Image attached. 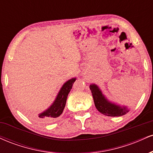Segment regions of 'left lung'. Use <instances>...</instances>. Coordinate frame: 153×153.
I'll return each instance as SVG.
<instances>
[{
	"mask_svg": "<svg viewBox=\"0 0 153 153\" xmlns=\"http://www.w3.org/2000/svg\"><path fill=\"white\" fill-rule=\"evenodd\" d=\"M89 87L94 98L95 106L102 114L108 117H121L129 111L127 106H121L109 101L96 84H91Z\"/></svg>",
	"mask_w": 153,
	"mask_h": 153,
	"instance_id": "1",
	"label": "left lung"
}]
</instances>
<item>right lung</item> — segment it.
<instances>
[{
  "instance_id": "add662e5",
  "label": "right lung",
  "mask_w": 153,
  "mask_h": 153,
  "mask_svg": "<svg viewBox=\"0 0 153 153\" xmlns=\"http://www.w3.org/2000/svg\"><path fill=\"white\" fill-rule=\"evenodd\" d=\"M75 80L76 78H73L63 84L50 106L35 117L34 119L36 122L41 123L50 122L62 114L65 106L67 98Z\"/></svg>"
}]
</instances>
